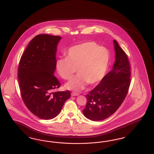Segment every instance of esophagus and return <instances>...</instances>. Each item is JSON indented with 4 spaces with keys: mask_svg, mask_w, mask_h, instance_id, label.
I'll return each instance as SVG.
<instances>
[{
    "mask_svg": "<svg viewBox=\"0 0 154 154\" xmlns=\"http://www.w3.org/2000/svg\"><path fill=\"white\" fill-rule=\"evenodd\" d=\"M71 96L74 97V96H79V94L77 93H75V92H72L71 93Z\"/></svg>",
    "mask_w": 154,
    "mask_h": 154,
    "instance_id": "obj_1",
    "label": "esophagus"
}]
</instances>
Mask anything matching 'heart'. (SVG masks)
Instances as JSON below:
<instances>
[{
  "label": "heart",
  "mask_w": 154,
  "mask_h": 154,
  "mask_svg": "<svg viewBox=\"0 0 154 154\" xmlns=\"http://www.w3.org/2000/svg\"><path fill=\"white\" fill-rule=\"evenodd\" d=\"M66 58L56 61V69L64 80H69L75 72L79 73L65 85L68 90L79 91L88 83L94 85L103 79L110 61V53L106 48L93 42L72 46L65 52Z\"/></svg>",
  "instance_id": "1"
}]
</instances>
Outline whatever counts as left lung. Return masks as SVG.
<instances>
[{"mask_svg": "<svg viewBox=\"0 0 154 154\" xmlns=\"http://www.w3.org/2000/svg\"><path fill=\"white\" fill-rule=\"evenodd\" d=\"M113 42L116 60L112 69L85 96L87 103L83 114L93 121L105 119L116 112L125 99L130 85L128 58L117 41L114 40Z\"/></svg>", "mask_w": 154, "mask_h": 154, "instance_id": "obj_1", "label": "left lung"}]
</instances>
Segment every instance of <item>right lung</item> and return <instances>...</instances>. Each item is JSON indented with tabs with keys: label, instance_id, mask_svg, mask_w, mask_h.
<instances>
[{
	"label": "right lung",
	"instance_id": "1",
	"mask_svg": "<svg viewBox=\"0 0 154 154\" xmlns=\"http://www.w3.org/2000/svg\"><path fill=\"white\" fill-rule=\"evenodd\" d=\"M61 37L38 35L28 44L21 56L18 80L21 97L30 112L45 120L57 117L70 97L69 90L53 92L60 86L54 73L56 52Z\"/></svg>",
	"mask_w": 154,
	"mask_h": 154
}]
</instances>
